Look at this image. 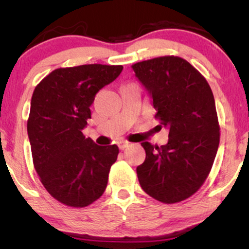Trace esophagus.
Masks as SVG:
<instances>
[{
    "label": "esophagus",
    "instance_id": "1",
    "mask_svg": "<svg viewBox=\"0 0 249 249\" xmlns=\"http://www.w3.org/2000/svg\"><path fill=\"white\" fill-rule=\"evenodd\" d=\"M117 146H119L120 149H125L130 146V142L127 141H120L117 142Z\"/></svg>",
    "mask_w": 249,
    "mask_h": 249
}]
</instances>
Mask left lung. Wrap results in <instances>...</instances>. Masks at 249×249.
Segmentation results:
<instances>
[{
	"label": "left lung",
	"mask_w": 249,
	"mask_h": 249,
	"mask_svg": "<svg viewBox=\"0 0 249 249\" xmlns=\"http://www.w3.org/2000/svg\"><path fill=\"white\" fill-rule=\"evenodd\" d=\"M132 68L153 100L155 119L169 129L166 145L142 142L146 159L136 169L140 184L163 203L183 201L208 178L220 144L212 90L203 75L180 57L154 58Z\"/></svg>",
	"instance_id": "obj_1"
}]
</instances>
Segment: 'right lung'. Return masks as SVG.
Instances as JSON below:
<instances>
[{
  "instance_id": "obj_1",
  "label": "right lung",
  "mask_w": 249,
  "mask_h": 249,
  "mask_svg": "<svg viewBox=\"0 0 249 249\" xmlns=\"http://www.w3.org/2000/svg\"><path fill=\"white\" fill-rule=\"evenodd\" d=\"M122 70L98 64L59 68L34 90L27 121L34 167L49 195L66 205H90L107 188L119 147L96 145L82 129L95 94Z\"/></svg>"
}]
</instances>
